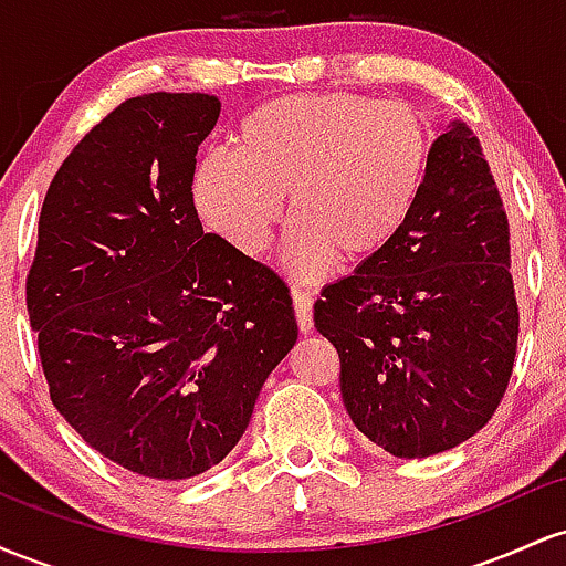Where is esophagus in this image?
Here are the masks:
<instances>
[{"label":"esophagus","instance_id":"1","mask_svg":"<svg viewBox=\"0 0 566 566\" xmlns=\"http://www.w3.org/2000/svg\"><path fill=\"white\" fill-rule=\"evenodd\" d=\"M292 305H295V316H297V327L301 333H311L314 329V297L308 292L292 290Z\"/></svg>","mask_w":566,"mask_h":566}]
</instances>
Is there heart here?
Wrapping results in <instances>:
<instances>
[{
  "label": "heart",
  "mask_w": 566,
  "mask_h": 566,
  "mask_svg": "<svg viewBox=\"0 0 566 566\" xmlns=\"http://www.w3.org/2000/svg\"><path fill=\"white\" fill-rule=\"evenodd\" d=\"M431 159V129L409 103L316 93L263 103L242 119L233 154L193 172L199 216L244 255H261L282 220L284 261L316 279L337 255L365 263L405 229Z\"/></svg>",
  "instance_id": "heart-1"
}]
</instances>
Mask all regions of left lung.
I'll return each mask as SVG.
<instances>
[{
  "mask_svg": "<svg viewBox=\"0 0 566 566\" xmlns=\"http://www.w3.org/2000/svg\"><path fill=\"white\" fill-rule=\"evenodd\" d=\"M314 324L340 356L350 420L380 450L428 458L486 426L511 378L518 308L509 218L465 122L431 143L399 237L322 290Z\"/></svg>",
  "mask_w": 566,
  "mask_h": 566,
  "instance_id": "left-lung-1",
  "label": "left lung"
}]
</instances>
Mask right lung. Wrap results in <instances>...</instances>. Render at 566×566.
Returning a JSON list of instances; mask_svg holds the SVG:
<instances>
[{"mask_svg": "<svg viewBox=\"0 0 566 566\" xmlns=\"http://www.w3.org/2000/svg\"><path fill=\"white\" fill-rule=\"evenodd\" d=\"M218 116L216 95L151 93L90 129L48 188L25 282L57 412L159 482L237 447L297 340L287 284L201 229L191 184Z\"/></svg>", "mask_w": 566, "mask_h": 566, "instance_id": "obj_1", "label": "right lung"}]
</instances>
